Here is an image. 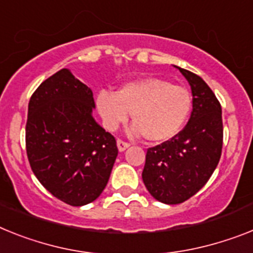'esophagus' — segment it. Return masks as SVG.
Returning <instances> with one entry per match:
<instances>
[{
  "label": "esophagus",
  "mask_w": 253,
  "mask_h": 253,
  "mask_svg": "<svg viewBox=\"0 0 253 253\" xmlns=\"http://www.w3.org/2000/svg\"><path fill=\"white\" fill-rule=\"evenodd\" d=\"M117 146H118V150L120 152H123V150H126L128 146H130V144L127 143V141H123L122 139H118L117 140Z\"/></svg>",
  "instance_id": "1"
}]
</instances>
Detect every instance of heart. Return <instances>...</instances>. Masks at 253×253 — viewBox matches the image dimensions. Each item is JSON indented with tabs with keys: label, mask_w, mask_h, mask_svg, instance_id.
Here are the masks:
<instances>
[{
	"label": "heart",
	"mask_w": 253,
	"mask_h": 253,
	"mask_svg": "<svg viewBox=\"0 0 253 253\" xmlns=\"http://www.w3.org/2000/svg\"><path fill=\"white\" fill-rule=\"evenodd\" d=\"M95 104L107 130L116 131L131 113L133 133L161 143L172 139L185 126L192 113L193 96L185 87L148 77L127 82L117 92L100 90Z\"/></svg>",
	"instance_id": "heart-1"
}]
</instances>
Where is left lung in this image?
Wrapping results in <instances>:
<instances>
[{"mask_svg":"<svg viewBox=\"0 0 253 253\" xmlns=\"http://www.w3.org/2000/svg\"><path fill=\"white\" fill-rule=\"evenodd\" d=\"M188 80L193 110L172 139L146 150L143 181L159 202L179 205L199 192L217 167L222 149L221 105L202 78L177 67Z\"/></svg>","mask_w":253,"mask_h":253,"instance_id":"1","label":"left lung"}]
</instances>
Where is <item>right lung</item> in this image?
I'll return each mask as SVG.
<instances>
[{
    "instance_id": "1",
    "label": "right lung",
    "mask_w": 253,
    "mask_h": 253,
    "mask_svg": "<svg viewBox=\"0 0 253 253\" xmlns=\"http://www.w3.org/2000/svg\"><path fill=\"white\" fill-rule=\"evenodd\" d=\"M91 88L60 69L31 96L25 125L29 165L44 188L71 206L94 202L118 156L112 133L92 117Z\"/></svg>"
}]
</instances>
